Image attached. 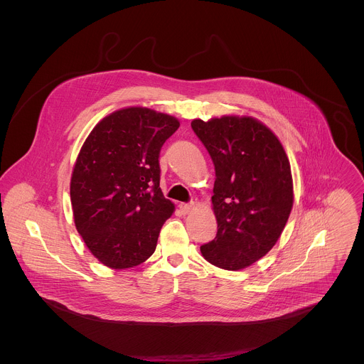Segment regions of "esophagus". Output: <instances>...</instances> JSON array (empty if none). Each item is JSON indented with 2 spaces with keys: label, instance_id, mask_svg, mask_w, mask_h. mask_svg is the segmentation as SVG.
Wrapping results in <instances>:
<instances>
[{
  "label": "esophagus",
  "instance_id": "1",
  "mask_svg": "<svg viewBox=\"0 0 364 364\" xmlns=\"http://www.w3.org/2000/svg\"><path fill=\"white\" fill-rule=\"evenodd\" d=\"M179 208H181V211L183 214H188V213H191L193 210V203H181Z\"/></svg>",
  "mask_w": 364,
  "mask_h": 364
}]
</instances>
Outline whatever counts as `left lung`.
Masks as SVG:
<instances>
[{
    "label": "left lung",
    "mask_w": 364,
    "mask_h": 364,
    "mask_svg": "<svg viewBox=\"0 0 364 364\" xmlns=\"http://www.w3.org/2000/svg\"><path fill=\"white\" fill-rule=\"evenodd\" d=\"M215 169L211 208L217 235L203 258L240 270L264 257L280 238L293 208V178L277 136L258 119L225 114L192 120Z\"/></svg>",
    "instance_id": "1"
}]
</instances>
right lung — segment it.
<instances>
[{"mask_svg": "<svg viewBox=\"0 0 364 364\" xmlns=\"http://www.w3.org/2000/svg\"><path fill=\"white\" fill-rule=\"evenodd\" d=\"M179 120L143 106L104 117L84 141L73 168L70 198L75 228L110 269L149 259L175 206L159 188V151Z\"/></svg>", "mask_w": 364, "mask_h": 364, "instance_id": "obj_1", "label": "right lung"}]
</instances>
